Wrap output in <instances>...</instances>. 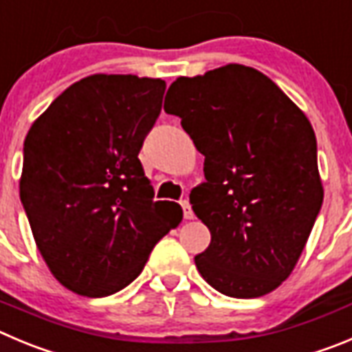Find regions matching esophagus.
Listing matches in <instances>:
<instances>
[{
  "instance_id": "esophagus-1",
  "label": "esophagus",
  "mask_w": 352,
  "mask_h": 352,
  "mask_svg": "<svg viewBox=\"0 0 352 352\" xmlns=\"http://www.w3.org/2000/svg\"><path fill=\"white\" fill-rule=\"evenodd\" d=\"M180 205H182L184 217H186L187 221H191V219H195V212H192V208H191V203L187 201V199H184V201H180Z\"/></svg>"
}]
</instances>
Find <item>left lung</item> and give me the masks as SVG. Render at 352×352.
I'll use <instances>...</instances> for the list:
<instances>
[{"label":"left lung","mask_w":352,"mask_h":352,"mask_svg":"<svg viewBox=\"0 0 352 352\" xmlns=\"http://www.w3.org/2000/svg\"><path fill=\"white\" fill-rule=\"evenodd\" d=\"M179 116L205 156L192 210L212 241L195 262L221 294L255 298L297 265L323 203L309 120L265 74L228 64L170 85Z\"/></svg>","instance_id":"left-lung-1"}]
</instances>
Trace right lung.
<instances>
[{
  "instance_id": "1",
  "label": "right lung",
  "mask_w": 352,
  "mask_h": 352,
  "mask_svg": "<svg viewBox=\"0 0 352 352\" xmlns=\"http://www.w3.org/2000/svg\"><path fill=\"white\" fill-rule=\"evenodd\" d=\"M165 88L160 78L91 74L29 128L21 201L43 261L74 294L123 290L182 222L180 205L153 201L139 160Z\"/></svg>"
}]
</instances>
